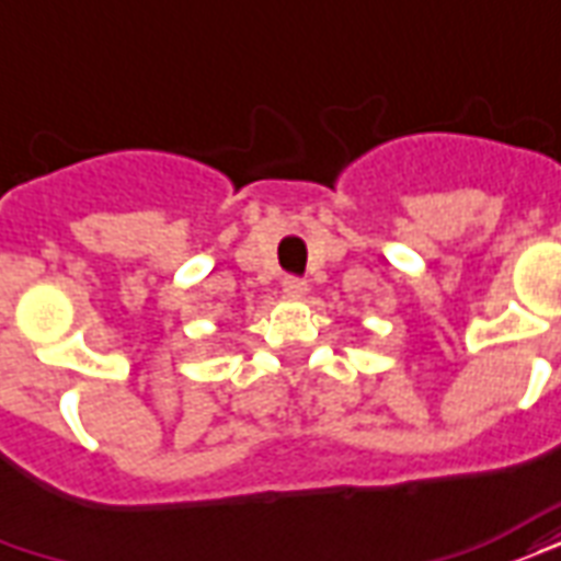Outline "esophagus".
<instances>
[{
    "label": "esophagus",
    "mask_w": 561,
    "mask_h": 561,
    "mask_svg": "<svg viewBox=\"0 0 561 561\" xmlns=\"http://www.w3.org/2000/svg\"><path fill=\"white\" fill-rule=\"evenodd\" d=\"M282 294L291 297V300H300L302 294H306V279H300V276H285L282 279Z\"/></svg>",
    "instance_id": "esophagus-1"
}]
</instances>
